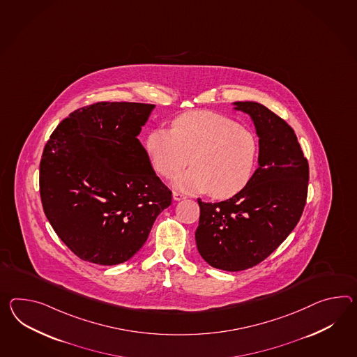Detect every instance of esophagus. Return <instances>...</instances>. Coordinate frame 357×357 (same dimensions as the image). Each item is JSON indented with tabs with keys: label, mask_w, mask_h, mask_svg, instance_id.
I'll return each mask as SVG.
<instances>
[{
	"label": "esophagus",
	"mask_w": 357,
	"mask_h": 357,
	"mask_svg": "<svg viewBox=\"0 0 357 357\" xmlns=\"http://www.w3.org/2000/svg\"><path fill=\"white\" fill-rule=\"evenodd\" d=\"M173 199H174L175 201H181L184 200L185 199V196L183 195L182 192H173Z\"/></svg>",
	"instance_id": "34e87169"
}]
</instances>
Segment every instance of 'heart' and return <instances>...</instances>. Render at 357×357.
I'll use <instances>...</instances> for the list:
<instances>
[{
    "mask_svg": "<svg viewBox=\"0 0 357 357\" xmlns=\"http://www.w3.org/2000/svg\"><path fill=\"white\" fill-rule=\"evenodd\" d=\"M148 156L165 178L183 167L192 169L173 179V187L192 193L209 192L228 199L246 187L258 158L254 132L223 114L195 111L172 122V130L157 128L146 142Z\"/></svg>",
    "mask_w": 357,
    "mask_h": 357,
    "instance_id": "obj_1",
    "label": "heart"
}]
</instances>
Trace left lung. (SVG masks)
<instances>
[{
    "label": "left lung",
    "instance_id": "left-lung-1",
    "mask_svg": "<svg viewBox=\"0 0 357 357\" xmlns=\"http://www.w3.org/2000/svg\"><path fill=\"white\" fill-rule=\"evenodd\" d=\"M249 114L259 138L258 169L235 196L202 202L196 229L202 259L219 270H248L275 252L302 217L308 188V162L296 132L257 102H235Z\"/></svg>",
    "mask_w": 357,
    "mask_h": 357
}]
</instances>
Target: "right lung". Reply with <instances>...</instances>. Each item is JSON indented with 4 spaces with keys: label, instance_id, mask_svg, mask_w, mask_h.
<instances>
[{
    "label": "right lung",
    "instance_id": "obj_1",
    "mask_svg": "<svg viewBox=\"0 0 357 357\" xmlns=\"http://www.w3.org/2000/svg\"><path fill=\"white\" fill-rule=\"evenodd\" d=\"M153 108L129 102L82 107L56 126L45 146V215L82 261H129L147 241L158 214L172 205V192L138 139Z\"/></svg>",
    "mask_w": 357,
    "mask_h": 357
}]
</instances>
